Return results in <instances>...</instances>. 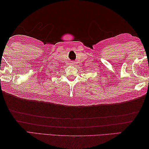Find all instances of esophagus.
Instances as JSON below:
<instances>
[{
    "mask_svg": "<svg viewBox=\"0 0 149 149\" xmlns=\"http://www.w3.org/2000/svg\"><path fill=\"white\" fill-rule=\"evenodd\" d=\"M70 65H74V62H72L71 63H70Z\"/></svg>",
    "mask_w": 149,
    "mask_h": 149,
    "instance_id": "1",
    "label": "esophagus"
}]
</instances>
